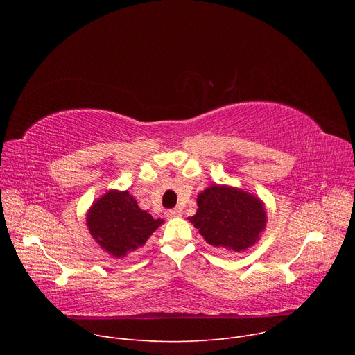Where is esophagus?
<instances>
[{
	"instance_id": "esophagus-1",
	"label": "esophagus",
	"mask_w": 355,
	"mask_h": 355,
	"mask_svg": "<svg viewBox=\"0 0 355 355\" xmlns=\"http://www.w3.org/2000/svg\"><path fill=\"white\" fill-rule=\"evenodd\" d=\"M180 214H181V211L177 209V208H174V209H168V211L166 212V216H167L168 219H173V218L180 216Z\"/></svg>"
}]
</instances>
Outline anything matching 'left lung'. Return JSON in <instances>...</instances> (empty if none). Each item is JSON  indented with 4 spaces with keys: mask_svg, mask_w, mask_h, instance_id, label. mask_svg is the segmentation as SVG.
Returning <instances> with one entry per match:
<instances>
[{
    "mask_svg": "<svg viewBox=\"0 0 355 355\" xmlns=\"http://www.w3.org/2000/svg\"><path fill=\"white\" fill-rule=\"evenodd\" d=\"M198 211L188 220L214 247L241 252L254 245L267 225L263 202L250 192L212 185L198 198Z\"/></svg>",
    "mask_w": 355,
    "mask_h": 355,
    "instance_id": "8db88e82",
    "label": "left lung"
}]
</instances>
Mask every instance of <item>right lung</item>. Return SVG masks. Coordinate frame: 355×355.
Listing matches in <instances>:
<instances>
[{"label": "right lung", "instance_id": "right-lung-1", "mask_svg": "<svg viewBox=\"0 0 355 355\" xmlns=\"http://www.w3.org/2000/svg\"><path fill=\"white\" fill-rule=\"evenodd\" d=\"M162 223L163 219H153L141 211L128 191H108L87 214L91 236L115 259L141 247Z\"/></svg>", "mask_w": 355, "mask_h": 355}]
</instances>
